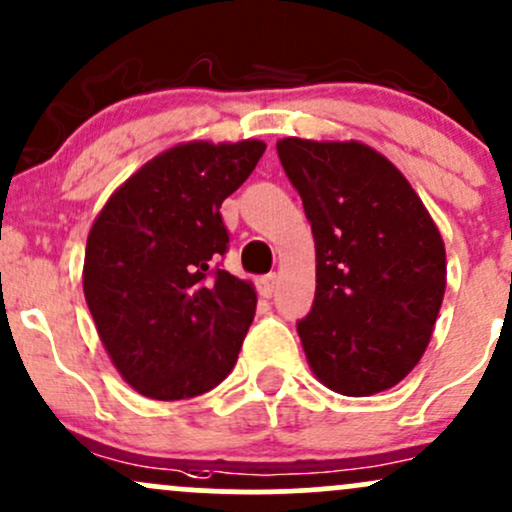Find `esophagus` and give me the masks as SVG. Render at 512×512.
<instances>
[{"label": "esophagus", "mask_w": 512, "mask_h": 512, "mask_svg": "<svg viewBox=\"0 0 512 512\" xmlns=\"http://www.w3.org/2000/svg\"><path fill=\"white\" fill-rule=\"evenodd\" d=\"M257 286H260L262 296H272L274 286H277V274H265V277L257 279Z\"/></svg>", "instance_id": "34e87169"}]
</instances>
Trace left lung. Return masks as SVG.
Masks as SVG:
<instances>
[{"instance_id": "8db88e82", "label": "left lung", "mask_w": 512, "mask_h": 512, "mask_svg": "<svg viewBox=\"0 0 512 512\" xmlns=\"http://www.w3.org/2000/svg\"><path fill=\"white\" fill-rule=\"evenodd\" d=\"M316 240V299L296 323L318 381L372 396L428 347L447 284L445 243L408 179L359 140L277 143Z\"/></svg>"}]
</instances>
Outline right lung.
<instances>
[{
    "label": "right lung",
    "mask_w": 512,
    "mask_h": 512,
    "mask_svg": "<svg viewBox=\"0 0 512 512\" xmlns=\"http://www.w3.org/2000/svg\"><path fill=\"white\" fill-rule=\"evenodd\" d=\"M265 148L174 145L131 174L89 230L84 299L114 367L143 396L194 398L235 367L257 294L218 267L228 250L221 204Z\"/></svg>",
    "instance_id": "1"
}]
</instances>
